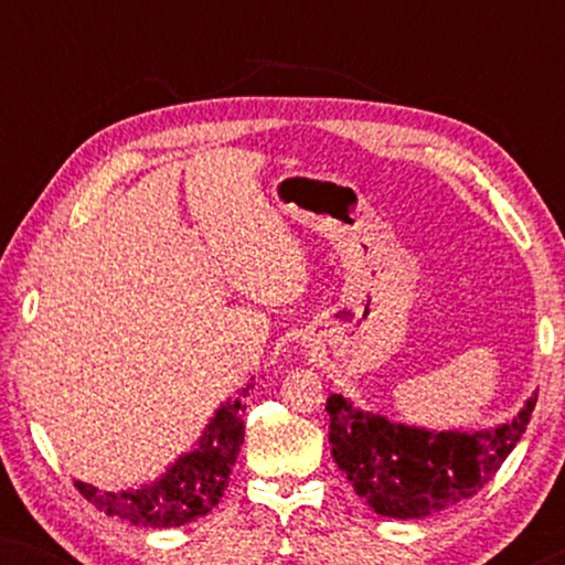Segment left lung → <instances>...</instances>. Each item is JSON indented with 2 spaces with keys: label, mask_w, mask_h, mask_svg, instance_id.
Returning a JSON list of instances; mask_svg holds the SVG:
<instances>
[{
  "label": "left lung",
  "mask_w": 565,
  "mask_h": 565,
  "mask_svg": "<svg viewBox=\"0 0 565 565\" xmlns=\"http://www.w3.org/2000/svg\"><path fill=\"white\" fill-rule=\"evenodd\" d=\"M535 401L532 393L512 419L489 429H427L362 412L342 393H331V455L375 514L422 520L491 481L527 429Z\"/></svg>",
  "instance_id": "8db88e82"
}]
</instances>
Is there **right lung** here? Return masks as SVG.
<instances>
[{"mask_svg": "<svg viewBox=\"0 0 565 565\" xmlns=\"http://www.w3.org/2000/svg\"><path fill=\"white\" fill-rule=\"evenodd\" d=\"M246 385L236 398L223 401L205 424L198 443L182 452L157 481L136 489L99 491L97 486L76 481L74 486L99 512L118 516L138 527H182L205 516L218 504L228 486L231 468L244 445V398Z\"/></svg>", "mask_w": 565, "mask_h": 565, "instance_id": "obj_1", "label": "right lung"}]
</instances>
